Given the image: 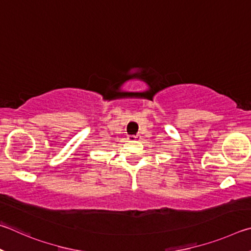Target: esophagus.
I'll return each instance as SVG.
<instances>
[{"label":"esophagus","instance_id":"1","mask_svg":"<svg viewBox=\"0 0 251 251\" xmlns=\"http://www.w3.org/2000/svg\"><path fill=\"white\" fill-rule=\"evenodd\" d=\"M140 139V135H130L129 140L130 141H135V140H139Z\"/></svg>","mask_w":251,"mask_h":251}]
</instances>
